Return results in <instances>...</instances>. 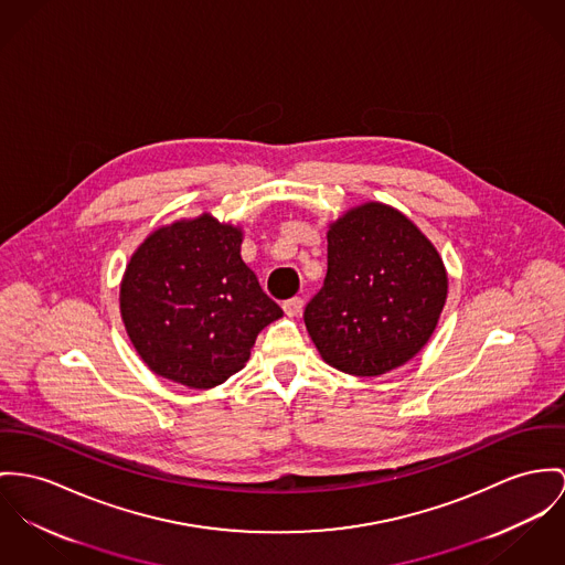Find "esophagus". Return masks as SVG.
<instances>
[{
	"instance_id": "34e87169",
	"label": "esophagus",
	"mask_w": 565,
	"mask_h": 565,
	"mask_svg": "<svg viewBox=\"0 0 565 565\" xmlns=\"http://www.w3.org/2000/svg\"><path fill=\"white\" fill-rule=\"evenodd\" d=\"M284 311H286V316H290V318L299 316V313L303 311V299H299V297L288 299V301L284 303Z\"/></svg>"
}]
</instances>
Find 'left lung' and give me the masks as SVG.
Wrapping results in <instances>:
<instances>
[{
  "label": "left lung",
  "mask_w": 565,
  "mask_h": 565,
  "mask_svg": "<svg viewBox=\"0 0 565 565\" xmlns=\"http://www.w3.org/2000/svg\"><path fill=\"white\" fill-rule=\"evenodd\" d=\"M327 277L305 307L320 356L352 376L411 361L435 333L447 270L430 238L397 209L365 202L329 223Z\"/></svg>",
  "instance_id": "left-lung-1"
}]
</instances>
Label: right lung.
Instances as JSON below:
<instances>
[{"mask_svg": "<svg viewBox=\"0 0 565 565\" xmlns=\"http://www.w3.org/2000/svg\"><path fill=\"white\" fill-rule=\"evenodd\" d=\"M243 227L211 213L157 227L130 256L120 316L141 361L189 390H213L284 316L241 258Z\"/></svg>", "mask_w": 565, "mask_h": 565, "instance_id": "obj_1", "label": "right lung"}]
</instances>
